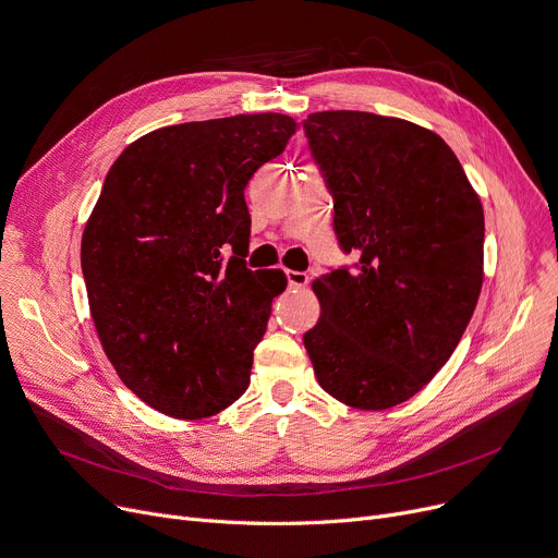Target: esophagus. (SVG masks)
Segmentation results:
<instances>
[{"label": "esophagus", "mask_w": 558, "mask_h": 558, "mask_svg": "<svg viewBox=\"0 0 558 558\" xmlns=\"http://www.w3.org/2000/svg\"><path fill=\"white\" fill-rule=\"evenodd\" d=\"M284 278H287L289 287H305L310 282V276L305 271H291V269H287Z\"/></svg>", "instance_id": "34e87169"}]
</instances>
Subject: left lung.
<instances>
[{
    "mask_svg": "<svg viewBox=\"0 0 558 558\" xmlns=\"http://www.w3.org/2000/svg\"><path fill=\"white\" fill-rule=\"evenodd\" d=\"M303 131L339 248L360 255L314 282L320 318L303 343L332 398L389 409L441 371L475 312L482 203L450 146L412 122L326 110Z\"/></svg>",
    "mask_w": 558,
    "mask_h": 558,
    "instance_id": "1",
    "label": "left lung"
}]
</instances>
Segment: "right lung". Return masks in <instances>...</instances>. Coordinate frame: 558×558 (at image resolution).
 I'll return each mask as SVG.
<instances>
[{
    "mask_svg": "<svg viewBox=\"0 0 558 558\" xmlns=\"http://www.w3.org/2000/svg\"><path fill=\"white\" fill-rule=\"evenodd\" d=\"M294 133L278 112L165 126L106 175L81 240L87 301L117 375L167 416H215L248 387L287 278L246 267L244 190Z\"/></svg>",
    "mask_w": 558,
    "mask_h": 558,
    "instance_id": "add662e5",
    "label": "right lung"
}]
</instances>
